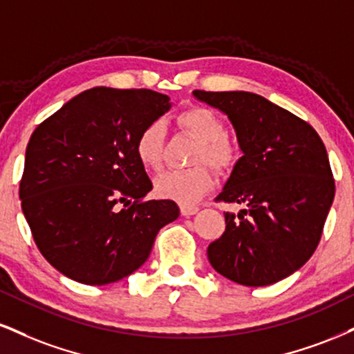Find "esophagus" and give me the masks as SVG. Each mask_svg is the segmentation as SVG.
Wrapping results in <instances>:
<instances>
[{"instance_id":"obj_1","label":"esophagus","mask_w":354,"mask_h":354,"mask_svg":"<svg viewBox=\"0 0 354 354\" xmlns=\"http://www.w3.org/2000/svg\"><path fill=\"white\" fill-rule=\"evenodd\" d=\"M199 211L198 206H181V214L183 216H193Z\"/></svg>"}]
</instances>
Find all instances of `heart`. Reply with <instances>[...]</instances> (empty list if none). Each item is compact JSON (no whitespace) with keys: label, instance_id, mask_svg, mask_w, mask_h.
Segmentation results:
<instances>
[{"label":"heart","instance_id":"b5f03b06","mask_svg":"<svg viewBox=\"0 0 354 354\" xmlns=\"http://www.w3.org/2000/svg\"><path fill=\"white\" fill-rule=\"evenodd\" d=\"M178 129L199 142L193 155L196 166L183 171H166L155 180V193L160 198L171 199L191 206L198 203L214 186V174L229 173L241 160V147L227 135V125L221 115L204 105H191L176 115ZM165 127L161 122H151L143 127L135 140V155L140 165L147 169L161 168L163 165ZM203 162L210 165L206 167Z\"/></svg>","mask_w":354,"mask_h":354}]
</instances>
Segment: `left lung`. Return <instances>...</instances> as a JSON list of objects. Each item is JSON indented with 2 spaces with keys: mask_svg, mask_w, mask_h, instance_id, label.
Returning a JSON list of instances; mask_svg holds the SVG:
<instances>
[{
  "mask_svg": "<svg viewBox=\"0 0 354 354\" xmlns=\"http://www.w3.org/2000/svg\"><path fill=\"white\" fill-rule=\"evenodd\" d=\"M231 118L244 156L216 201L225 231L207 247L216 272L247 287L285 279L312 257L335 198L326 148L310 123L250 92L194 91Z\"/></svg>",
  "mask_w": 354,
  "mask_h": 354,
  "instance_id": "8db88e82",
  "label": "left lung"
}]
</instances>
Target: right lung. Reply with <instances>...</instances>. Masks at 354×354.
<instances>
[{
    "mask_svg": "<svg viewBox=\"0 0 354 354\" xmlns=\"http://www.w3.org/2000/svg\"><path fill=\"white\" fill-rule=\"evenodd\" d=\"M150 88L93 87L32 131L19 198L42 257L75 282L107 285L143 266L156 234L180 216L135 155L143 127L168 112Z\"/></svg>",
    "mask_w": 354,
    "mask_h": 354,
    "instance_id": "add662e5",
    "label": "right lung"
}]
</instances>
